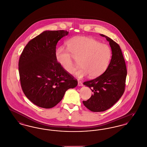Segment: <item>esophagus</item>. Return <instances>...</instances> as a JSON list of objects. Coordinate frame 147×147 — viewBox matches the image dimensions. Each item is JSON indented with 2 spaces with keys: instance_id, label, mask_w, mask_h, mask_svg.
Here are the masks:
<instances>
[{
  "instance_id": "34e87169",
  "label": "esophagus",
  "mask_w": 147,
  "mask_h": 147,
  "mask_svg": "<svg viewBox=\"0 0 147 147\" xmlns=\"http://www.w3.org/2000/svg\"><path fill=\"white\" fill-rule=\"evenodd\" d=\"M78 86H83V83H82L81 81H78Z\"/></svg>"
}]
</instances>
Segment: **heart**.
I'll list each match as a JSON object with an SVG mask.
<instances>
[{
    "label": "heart",
    "instance_id": "1",
    "mask_svg": "<svg viewBox=\"0 0 147 147\" xmlns=\"http://www.w3.org/2000/svg\"><path fill=\"white\" fill-rule=\"evenodd\" d=\"M66 45L68 50L63 47L58 48L55 51V58L64 70L69 74H73L76 69L74 59L79 61L80 67L75 73L78 78L88 75L90 78H96L102 75L107 69L112 55L108 45L85 36L69 39Z\"/></svg>",
    "mask_w": 147,
    "mask_h": 147
}]
</instances>
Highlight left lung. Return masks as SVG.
Returning <instances> with one entry per match:
<instances>
[{"label":"left lung","mask_w":147,"mask_h":147,"mask_svg":"<svg viewBox=\"0 0 147 147\" xmlns=\"http://www.w3.org/2000/svg\"><path fill=\"white\" fill-rule=\"evenodd\" d=\"M109 42L112 57L106 71L95 79L84 82L93 92L84 105L93 112H101L113 106L125 91L127 69L119 45L108 36L100 34Z\"/></svg>","instance_id":"1"}]
</instances>
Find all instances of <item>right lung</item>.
<instances>
[{"label":"right lung","mask_w":147,"mask_h":147,"mask_svg":"<svg viewBox=\"0 0 147 147\" xmlns=\"http://www.w3.org/2000/svg\"><path fill=\"white\" fill-rule=\"evenodd\" d=\"M64 30L45 31L31 40L24 49L19 61L20 83L26 97L43 108H51L60 102L78 82L57 63L58 41L67 36Z\"/></svg>","instance_id":"add662e5"}]
</instances>
